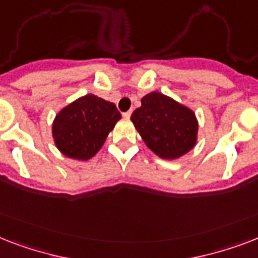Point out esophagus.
<instances>
[{"instance_id":"1","label":"esophagus","mask_w":258,"mask_h":258,"mask_svg":"<svg viewBox=\"0 0 258 258\" xmlns=\"http://www.w3.org/2000/svg\"><path fill=\"white\" fill-rule=\"evenodd\" d=\"M130 116H131V111H127V112H123V117H125V119H128Z\"/></svg>"}]
</instances>
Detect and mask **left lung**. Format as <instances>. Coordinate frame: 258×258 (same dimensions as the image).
Instances as JSON below:
<instances>
[{
    "instance_id": "obj_1",
    "label": "left lung",
    "mask_w": 258,
    "mask_h": 258,
    "mask_svg": "<svg viewBox=\"0 0 258 258\" xmlns=\"http://www.w3.org/2000/svg\"><path fill=\"white\" fill-rule=\"evenodd\" d=\"M131 120L147 147L163 159H176L196 145L198 123L194 112L163 93L146 95Z\"/></svg>"
}]
</instances>
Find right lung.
I'll use <instances>...</instances> for the list:
<instances>
[{"instance_id":"1","label":"right lung","mask_w":258,"mask_h":258,"mask_svg":"<svg viewBox=\"0 0 258 258\" xmlns=\"http://www.w3.org/2000/svg\"><path fill=\"white\" fill-rule=\"evenodd\" d=\"M120 117L113 103L86 95L58 112L52 128L54 143L66 157L87 161L100 150Z\"/></svg>"}]
</instances>
